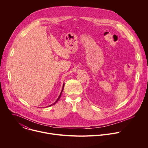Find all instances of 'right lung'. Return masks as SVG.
<instances>
[{"label": "right lung", "mask_w": 148, "mask_h": 148, "mask_svg": "<svg viewBox=\"0 0 148 148\" xmlns=\"http://www.w3.org/2000/svg\"><path fill=\"white\" fill-rule=\"evenodd\" d=\"M64 83L63 84V87H62V91H61V92H60V95L59 96V97H58V98L57 99V100L53 103H52V104H51V105H49V106H46V107H45V108H47V107H50V106H52V105H55L58 102V101L60 99V97H61V95H62V92H63V89H64Z\"/></svg>", "instance_id": "obj_1"}]
</instances>
